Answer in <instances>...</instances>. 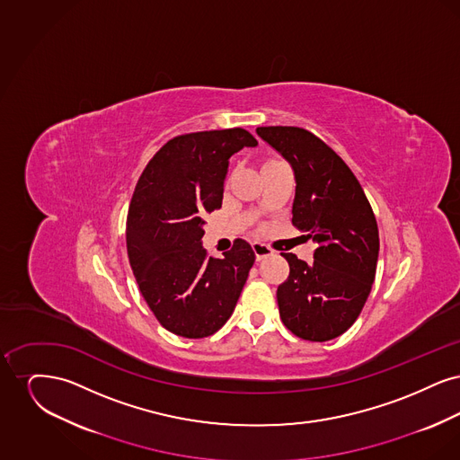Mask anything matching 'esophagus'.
I'll use <instances>...</instances> for the list:
<instances>
[{"instance_id":"34e87169","label":"esophagus","mask_w":460,"mask_h":460,"mask_svg":"<svg viewBox=\"0 0 460 460\" xmlns=\"http://www.w3.org/2000/svg\"><path fill=\"white\" fill-rule=\"evenodd\" d=\"M252 248H253V252H255L257 261H263V259H267V257H270V255L274 253V250H272L270 246L263 244L261 241H253V243H252Z\"/></svg>"}]
</instances>
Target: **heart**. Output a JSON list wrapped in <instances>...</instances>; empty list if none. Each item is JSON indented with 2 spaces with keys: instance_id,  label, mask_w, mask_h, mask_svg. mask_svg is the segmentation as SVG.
I'll list each match as a JSON object with an SVG mask.
<instances>
[{
  "instance_id": "1",
  "label": "heart",
  "mask_w": 460,
  "mask_h": 460,
  "mask_svg": "<svg viewBox=\"0 0 460 460\" xmlns=\"http://www.w3.org/2000/svg\"><path fill=\"white\" fill-rule=\"evenodd\" d=\"M269 162H272V160H269ZM269 162H267V164H269Z\"/></svg>"
}]
</instances>
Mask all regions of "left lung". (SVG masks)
Masks as SVG:
<instances>
[{
    "instance_id": "8db88e82",
    "label": "left lung",
    "mask_w": 460,
    "mask_h": 460,
    "mask_svg": "<svg viewBox=\"0 0 460 460\" xmlns=\"http://www.w3.org/2000/svg\"><path fill=\"white\" fill-rule=\"evenodd\" d=\"M257 134L291 164V224L317 243L312 263L281 253L289 263L278 288L281 321L302 340L328 341L350 328L371 293L379 253L371 203L343 158L315 134L291 126Z\"/></svg>"
}]
</instances>
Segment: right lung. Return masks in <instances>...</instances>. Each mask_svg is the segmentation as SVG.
Returning <instances> with one entry per match:
<instances>
[{"instance_id":"1","label":"right lung","mask_w":460,"mask_h":460,"mask_svg":"<svg viewBox=\"0 0 460 460\" xmlns=\"http://www.w3.org/2000/svg\"><path fill=\"white\" fill-rule=\"evenodd\" d=\"M257 139L241 128L181 134L148 162L128 214V257L156 321L182 338H207L231 317L255 253L234 240L222 259L201 246L203 216L222 205L231 155Z\"/></svg>"}]
</instances>
